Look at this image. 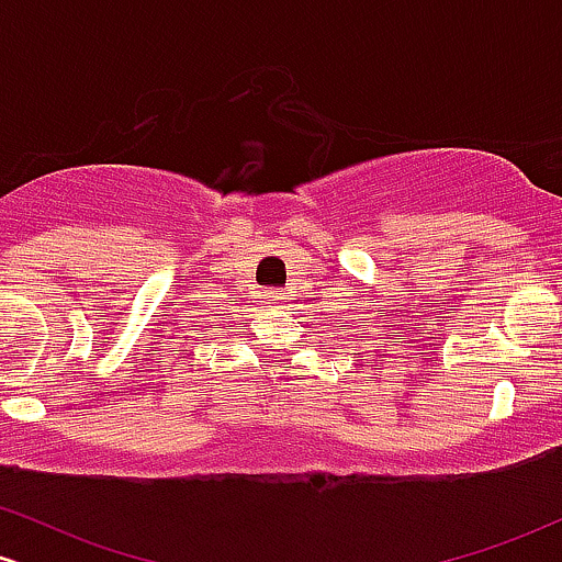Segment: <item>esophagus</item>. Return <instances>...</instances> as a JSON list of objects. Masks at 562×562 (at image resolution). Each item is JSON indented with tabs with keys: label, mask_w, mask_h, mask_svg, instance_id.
Wrapping results in <instances>:
<instances>
[{
	"label": "esophagus",
	"mask_w": 562,
	"mask_h": 562,
	"mask_svg": "<svg viewBox=\"0 0 562 562\" xmlns=\"http://www.w3.org/2000/svg\"><path fill=\"white\" fill-rule=\"evenodd\" d=\"M267 306L269 308L285 306V293H280V290H272V293H267Z\"/></svg>",
	"instance_id": "obj_1"
}]
</instances>
